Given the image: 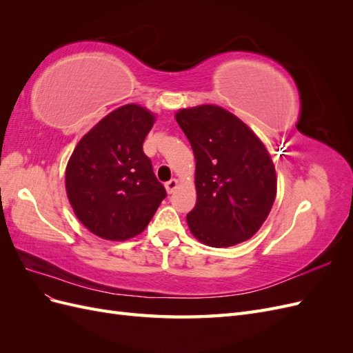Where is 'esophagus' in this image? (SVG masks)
Listing matches in <instances>:
<instances>
[{"instance_id": "esophagus-1", "label": "esophagus", "mask_w": 353, "mask_h": 353, "mask_svg": "<svg viewBox=\"0 0 353 353\" xmlns=\"http://www.w3.org/2000/svg\"><path fill=\"white\" fill-rule=\"evenodd\" d=\"M165 187H166V191H168V193H169V194H172V193H174V191L176 190V187H178V181H176L175 178H172V179H169V181H168V183L165 184Z\"/></svg>"}]
</instances>
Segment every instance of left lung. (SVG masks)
Segmentation results:
<instances>
[{
  "label": "left lung",
  "mask_w": 353,
  "mask_h": 353,
  "mask_svg": "<svg viewBox=\"0 0 353 353\" xmlns=\"http://www.w3.org/2000/svg\"><path fill=\"white\" fill-rule=\"evenodd\" d=\"M175 119L196 157L197 201L187 215L190 231L212 248L249 240L268 218L276 194L266 147L219 105L181 109Z\"/></svg>",
  "instance_id": "8db88e82"
}]
</instances>
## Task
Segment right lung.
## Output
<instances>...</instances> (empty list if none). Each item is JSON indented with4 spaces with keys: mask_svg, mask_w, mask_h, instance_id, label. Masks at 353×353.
Segmentation results:
<instances>
[{
    "mask_svg": "<svg viewBox=\"0 0 353 353\" xmlns=\"http://www.w3.org/2000/svg\"><path fill=\"white\" fill-rule=\"evenodd\" d=\"M154 114L138 104L113 110L82 137L66 168L74 215L92 234L123 241L143 232L166 197L143 143Z\"/></svg>",
    "mask_w": 353,
    "mask_h": 353,
    "instance_id": "add662e5",
    "label": "right lung"
}]
</instances>
